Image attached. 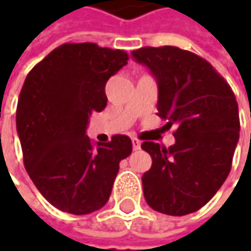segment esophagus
Here are the masks:
<instances>
[{
	"mask_svg": "<svg viewBox=\"0 0 251 251\" xmlns=\"http://www.w3.org/2000/svg\"><path fill=\"white\" fill-rule=\"evenodd\" d=\"M132 148L134 151H138L141 148V141L137 138H132Z\"/></svg>",
	"mask_w": 251,
	"mask_h": 251,
	"instance_id": "esophagus-1",
	"label": "esophagus"
}]
</instances>
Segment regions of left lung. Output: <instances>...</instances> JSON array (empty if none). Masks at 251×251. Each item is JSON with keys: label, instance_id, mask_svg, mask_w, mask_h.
I'll use <instances>...</instances> for the list:
<instances>
[{"label": "left lung", "instance_id": "1", "mask_svg": "<svg viewBox=\"0 0 251 251\" xmlns=\"http://www.w3.org/2000/svg\"><path fill=\"white\" fill-rule=\"evenodd\" d=\"M131 55L156 78L158 116L168 120L165 127L176 126L175 145H141L152 158L142 176L144 197L166 215L196 212L230 172L240 131L235 93L207 60L187 50L142 47Z\"/></svg>", "mask_w": 251, "mask_h": 251}]
</instances>
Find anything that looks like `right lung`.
<instances>
[{"mask_svg":"<svg viewBox=\"0 0 251 251\" xmlns=\"http://www.w3.org/2000/svg\"><path fill=\"white\" fill-rule=\"evenodd\" d=\"M124 50L95 43H65L36 64L16 107L24 163L34 186L60 211L85 215L111 194L120 160L132 151L130 137L93 144L89 117L107 104L104 86L127 64Z\"/></svg>","mask_w":251,"mask_h":251,"instance_id":"add662e5","label":"right lung"}]
</instances>
